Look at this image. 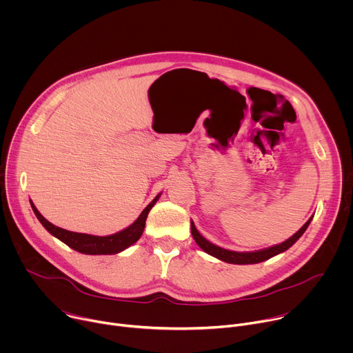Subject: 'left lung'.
<instances>
[{
  "label": "left lung",
  "instance_id": "obj_1",
  "mask_svg": "<svg viewBox=\"0 0 353 353\" xmlns=\"http://www.w3.org/2000/svg\"><path fill=\"white\" fill-rule=\"evenodd\" d=\"M313 216L301 226L292 237H289L286 241L278 244V245H274V247H270V248H264V250H260V251H251V253H239V251H230V250H226V248H222L219 245H215L212 244L211 241H208L205 237H203L199 234V232L195 229L194 223L191 222V234L195 240V243L203 248L205 253L225 261V263H230V264H257V263H263L279 253H283V251H286L289 247H292L297 240L299 237L303 234L307 229V226L310 225Z\"/></svg>",
  "mask_w": 353,
  "mask_h": 353
}]
</instances>
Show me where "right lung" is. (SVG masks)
<instances>
[{"instance_id": "1", "label": "right lung", "mask_w": 353, "mask_h": 353, "mask_svg": "<svg viewBox=\"0 0 353 353\" xmlns=\"http://www.w3.org/2000/svg\"><path fill=\"white\" fill-rule=\"evenodd\" d=\"M159 195H157L152 203H150L141 212L138 219L131 226H128L127 229H124L119 233L110 234V236H92V234L77 233V232H70V230L61 229L59 226H54L53 223H50L47 219H44L41 216V214L36 210V207L33 205L32 201H30V205H32V210H33L34 215L40 221V223L53 236H56L59 240L65 243L68 247L78 251V253L90 254V256L116 254V253H120V251L125 250L127 247H130L131 244H134L141 237V234L143 232V228H145L146 216H148L150 208H152L157 204Z\"/></svg>"}]
</instances>
